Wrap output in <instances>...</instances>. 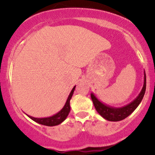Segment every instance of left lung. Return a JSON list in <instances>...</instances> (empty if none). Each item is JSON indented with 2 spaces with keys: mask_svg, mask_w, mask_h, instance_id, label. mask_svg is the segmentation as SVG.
I'll use <instances>...</instances> for the list:
<instances>
[{
  "mask_svg": "<svg viewBox=\"0 0 155 155\" xmlns=\"http://www.w3.org/2000/svg\"><path fill=\"white\" fill-rule=\"evenodd\" d=\"M146 74L144 71V79H143V85L142 90H140V93L137 96L136 98L128 104L125 106H122V107H114V106H109L102 101H101L96 97L93 92H91V98L92 102H93L94 106H95L96 111L101 115L103 118L108 121L111 122H118L121 121L129 115H130L136 108L138 107V105L140 104L142 99H143V95L146 91Z\"/></svg>",
  "mask_w": 155,
  "mask_h": 155,
  "instance_id": "8db88e82",
  "label": "left lung"
}]
</instances>
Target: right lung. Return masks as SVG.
<instances>
[{
    "label": "right lung",
    "mask_w": 155,
    "mask_h": 155,
    "mask_svg": "<svg viewBox=\"0 0 155 155\" xmlns=\"http://www.w3.org/2000/svg\"><path fill=\"white\" fill-rule=\"evenodd\" d=\"M76 86L74 87V88L72 89V90L71 91L70 94H69L68 97L66 102H65V105L60 110V111H58V113L52 115L51 117H43V118H37V117H33L30 116V115L25 114L28 116L29 118H31L32 120H33L34 122H37V123L43 124V125L46 126H56L58 124H61L63 121L65 120V119L67 118L68 115L69 114V112L71 111V106H70V101L71 99L73 94H74V90H75Z\"/></svg>",
    "instance_id": "1"
}]
</instances>
